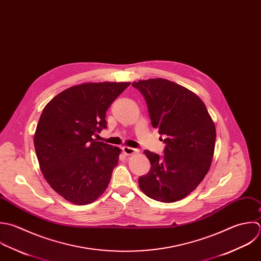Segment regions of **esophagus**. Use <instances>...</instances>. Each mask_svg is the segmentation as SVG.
<instances>
[{
  "mask_svg": "<svg viewBox=\"0 0 261 261\" xmlns=\"http://www.w3.org/2000/svg\"><path fill=\"white\" fill-rule=\"evenodd\" d=\"M138 149L136 148H133V147H129V146H124L123 147V152L126 154V155H132V154H135V153H138Z\"/></svg>",
  "mask_w": 261,
  "mask_h": 261,
  "instance_id": "1",
  "label": "esophagus"
}]
</instances>
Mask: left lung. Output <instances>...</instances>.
I'll use <instances>...</instances> for the list:
<instances>
[{"mask_svg":"<svg viewBox=\"0 0 261 261\" xmlns=\"http://www.w3.org/2000/svg\"><path fill=\"white\" fill-rule=\"evenodd\" d=\"M144 96L151 124L164 135L165 155L149 150L148 174L138 180L148 197L166 203L194 191L212 166L216 126L201 98L188 88L164 78L132 83Z\"/></svg>","mask_w":261,"mask_h":261,"instance_id":"left-lung-1","label":"left lung"}]
</instances>
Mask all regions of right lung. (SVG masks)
<instances>
[{"label":"right lung","instance_id":"right-lung-1","mask_svg":"<svg viewBox=\"0 0 261 261\" xmlns=\"http://www.w3.org/2000/svg\"><path fill=\"white\" fill-rule=\"evenodd\" d=\"M130 82H87L71 86L46 103L33 137L40 171L63 198L84 205L106 191L121 149L96 141L106 112Z\"/></svg>","mask_w":261,"mask_h":261}]
</instances>
